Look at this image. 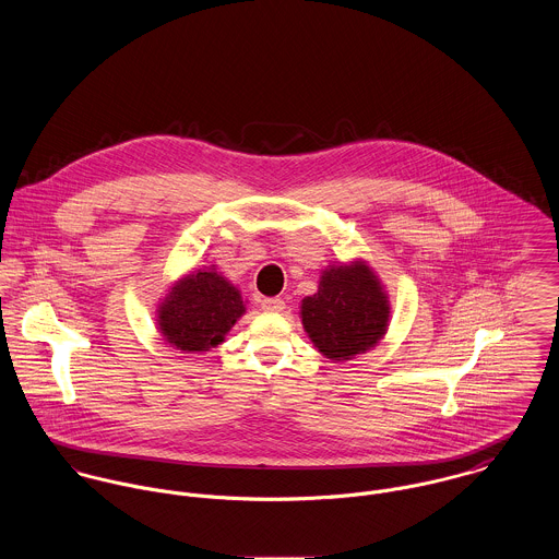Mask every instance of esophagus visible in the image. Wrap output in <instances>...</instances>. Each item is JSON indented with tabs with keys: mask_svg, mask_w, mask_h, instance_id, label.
I'll list each match as a JSON object with an SVG mask.
<instances>
[{
	"mask_svg": "<svg viewBox=\"0 0 559 559\" xmlns=\"http://www.w3.org/2000/svg\"><path fill=\"white\" fill-rule=\"evenodd\" d=\"M261 309L267 310V312H281L285 309V300L281 298H263L261 300Z\"/></svg>",
	"mask_w": 559,
	"mask_h": 559,
	"instance_id": "34e87169",
	"label": "esophagus"
}]
</instances>
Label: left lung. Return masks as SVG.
Listing matches in <instances>:
<instances>
[{
    "label": "left lung",
    "instance_id": "obj_1",
    "mask_svg": "<svg viewBox=\"0 0 559 559\" xmlns=\"http://www.w3.org/2000/svg\"><path fill=\"white\" fill-rule=\"evenodd\" d=\"M388 298L362 261L328 267L314 296L302 300V323L330 360H349L377 345L388 325Z\"/></svg>",
    "mask_w": 559,
    "mask_h": 559
}]
</instances>
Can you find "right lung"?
Wrapping results in <instances>:
<instances>
[{
  "instance_id": "right-lung-1",
  "label": "right lung",
  "mask_w": 559,
  "mask_h": 559,
  "mask_svg": "<svg viewBox=\"0 0 559 559\" xmlns=\"http://www.w3.org/2000/svg\"><path fill=\"white\" fill-rule=\"evenodd\" d=\"M240 292L214 267L182 278L158 309V325L167 343L180 352H207L242 317Z\"/></svg>"
}]
</instances>
